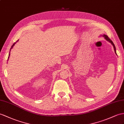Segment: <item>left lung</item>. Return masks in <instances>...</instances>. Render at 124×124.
Listing matches in <instances>:
<instances>
[{
  "label": "left lung",
  "instance_id": "obj_1",
  "mask_svg": "<svg viewBox=\"0 0 124 124\" xmlns=\"http://www.w3.org/2000/svg\"><path fill=\"white\" fill-rule=\"evenodd\" d=\"M101 36H102V37H104V38L106 39V40L107 41H108V42H109V43H110L111 44L113 45V47H114V49L115 53V54L117 55V54H116V47H115V46L114 44L113 43V42L110 40V39H109V38L108 37L107 35H104V34L103 35H101Z\"/></svg>",
  "mask_w": 124,
  "mask_h": 124
}]
</instances>
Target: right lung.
<instances>
[{"mask_svg":"<svg viewBox=\"0 0 124 124\" xmlns=\"http://www.w3.org/2000/svg\"><path fill=\"white\" fill-rule=\"evenodd\" d=\"M18 40H17V41L16 42H15V43H14V44H13V45H12V46H11V48H10V50H11V49H12V48H13V47H14V46H15V44H16V43H17V42L18 41ZM10 52H9V56H8V60H9V56H10ZM7 62H8V61H7Z\"/></svg>","mask_w":124,"mask_h":124,"instance_id":"obj_1","label":"right lung"}]
</instances>
